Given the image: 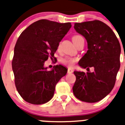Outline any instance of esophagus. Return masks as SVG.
Segmentation results:
<instances>
[{
	"label": "esophagus",
	"mask_w": 125,
	"mask_h": 125,
	"mask_svg": "<svg viewBox=\"0 0 125 125\" xmlns=\"http://www.w3.org/2000/svg\"><path fill=\"white\" fill-rule=\"evenodd\" d=\"M68 74H71V73H72L73 72V70H71V69H70V68H68Z\"/></svg>",
	"instance_id": "esophagus-1"
}]
</instances>
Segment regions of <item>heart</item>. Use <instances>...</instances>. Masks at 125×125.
I'll return each instance as SVG.
<instances>
[{
	"mask_svg": "<svg viewBox=\"0 0 125 125\" xmlns=\"http://www.w3.org/2000/svg\"><path fill=\"white\" fill-rule=\"evenodd\" d=\"M73 42H74L75 44L77 43L78 42H79L80 40H83V37L81 35H74L73 37ZM60 47V44H59V48ZM77 60V59L76 57H65L62 58V59L60 60L62 63L64 65H66V66H68V67H73V66L74 65L76 62Z\"/></svg>",
	"mask_w": 125,
	"mask_h": 125,
	"instance_id": "heart-1",
	"label": "heart"
}]
</instances>
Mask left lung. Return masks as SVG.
I'll use <instances>...</instances> for the list:
<instances>
[{
  "mask_svg": "<svg viewBox=\"0 0 125 125\" xmlns=\"http://www.w3.org/2000/svg\"><path fill=\"white\" fill-rule=\"evenodd\" d=\"M74 28L85 37L88 51L79 65L93 72L74 71V96L82 101L96 103L106 97L114 87L120 69L121 47L112 29L98 20L75 23Z\"/></svg>",
  "mask_w": 125,
  "mask_h": 125,
  "instance_id": "1",
  "label": "left lung"
}]
</instances>
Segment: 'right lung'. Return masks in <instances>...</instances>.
<instances>
[{
	"label": "right lung",
	"mask_w": 125,
	"mask_h": 125,
	"mask_svg": "<svg viewBox=\"0 0 125 125\" xmlns=\"http://www.w3.org/2000/svg\"><path fill=\"white\" fill-rule=\"evenodd\" d=\"M71 27L70 22L41 19L29 25L18 38L12 69L17 90L27 103L42 104L50 101L57 83L66 75L65 66L56 65L48 71L44 64L49 57L54 59L59 43Z\"/></svg>",
	"instance_id": "right-lung-1"
}]
</instances>
